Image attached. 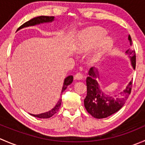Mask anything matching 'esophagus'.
I'll use <instances>...</instances> for the list:
<instances>
[{
    "instance_id": "esophagus-1",
    "label": "esophagus",
    "mask_w": 145,
    "mask_h": 145,
    "mask_svg": "<svg viewBox=\"0 0 145 145\" xmlns=\"http://www.w3.org/2000/svg\"><path fill=\"white\" fill-rule=\"evenodd\" d=\"M83 74L80 72L77 73V74L74 76V79H76V80H81V79H83Z\"/></svg>"
}]
</instances>
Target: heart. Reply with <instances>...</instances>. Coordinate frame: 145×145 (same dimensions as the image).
<instances>
[{
	"label": "heart",
	"instance_id": "heart-1",
	"mask_svg": "<svg viewBox=\"0 0 145 145\" xmlns=\"http://www.w3.org/2000/svg\"><path fill=\"white\" fill-rule=\"evenodd\" d=\"M106 35V30L100 27L88 28L83 30L78 38V48L81 52H86L91 49L102 39L97 48L95 54L93 57V62H95L105 50L112 45V40L109 37H105Z\"/></svg>",
	"mask_w": 145,
	"mask_h": 145
}]
</instances>
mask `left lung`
<instances>
[{"label": "left lung", "mask_w": 145, "mask_h": 145, "mask_svg": "<svg viewBox=\"0 0 145 145\" xmlns=\"http://www.w3.org/2000/svg\"><path fill=\"white\" fill-rule=\"evenodd\" d=\"M128 40L130 47L125 51V53L128 54L131 58V64L135 69V52L131 48L132 46V39L130 35L128 36ZM88 74L89 76L86 78L87 96L84 100V106L87 112L94 118H103L114 114L121 109L131 94L133 81L128 83L126 88L120 94L111 96L105 94L100 89L97 81L99 78L97 69L92 67L89 70Z\"/></svg>", "instance_id": "1"}]
</instances>
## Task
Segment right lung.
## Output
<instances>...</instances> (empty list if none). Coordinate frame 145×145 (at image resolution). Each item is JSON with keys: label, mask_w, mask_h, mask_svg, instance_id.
<instances>
[{"label": "right lung", "mask_w": 145, "mask_h": 145, "mask_svg": "<svg viewBox=\"0 0 145 145\" xmlns=\"http://www.w3.org/2000/svg\"><path fill=\"white\" fill-rule=\"evenodd\" d=\"M54 19H55V17H48V16H39V17H34V18L31 19V20H30L29 21H28L27 22L24 23V24H23L22 26H20V27L17 29V31H19L21 29H23V28L31 27V26L37 25V24H43V23L52 22V21H54ZM73 78H74L73 76H67V78H65V79H64V81L63 87H62L61 93H63L64 90L67 89V86L72 83ZM61 103H62V99H59V101L57 102V103L56 105H55V107H54L53 109H51V110L48 111V112H45V113L40 114H30L31 115V116H34V117H37L40 118H50L51 116H53L54 114H55L58 112V110H59V107H60L61 106Z\"/></svg>", "instance_id": "1"}]
</instances>
